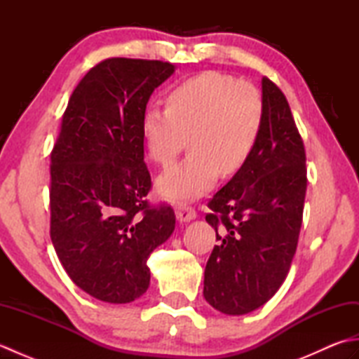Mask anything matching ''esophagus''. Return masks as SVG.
Segmentation results:
<instances>
[{
    "instance_id": "1",
    "label": "esophagus",
    "mask_w": 359,
    "mask_h": 359,
    "mask_svg": "<svg viewBox=\"0 0 359 359\" xmlns=\"http://www.w3.org/2000/svg\"><path fill=\"white\" fill-rule=\"evenodd\" d=\"M175 215H177V219L180 220V222H189V220L196 219L197 212L193 207H189V205L187 203H180L177 210H175Z\"/></svg>"
}]
</instances>
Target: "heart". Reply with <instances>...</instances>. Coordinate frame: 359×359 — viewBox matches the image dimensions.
<instances>
[{
    "instance_id": "1",
    "label": "heart",
    "mask_w": 359,
    "mask_h": 359,
    "mask_svg": "<svg viewBox=\"0 0 359 359\" xmlns=\"http://www.w3.org/2000/svg\"><path fill=\"white\" fill-rule=\"evenodd\" d=\"M264 123V100L256 86L231 75L203 71L175 85L166 109L143 114L142 134L148 157L171 165L187 139L189 154L157 180L158 193L170 201L202 196L220 175L230 177L247 163Z\"/></svg>"
}]
</instances>
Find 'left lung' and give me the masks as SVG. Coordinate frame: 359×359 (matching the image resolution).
Returning <instances> with one entry per match:
<instances>
[{
    "label": "left lung",
    "instance_id": "obj_1",
    "mask_svg": "<svg viewBox=\"0 0 359 359\" xmlns=\"http://www.w3.org/2000/svg\"><path fill=\"white\" fill-rule=\"evenodd\" d=\"M264 123L253 154L208 202L217 245L205 266L203 296L225 315H245L285 280L302 225L306 149L282 90L262 79Z\"/></svg>",
    "mask_w": 359,
    "mask_h": 359
}]
</instances>
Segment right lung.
<instances>
[{
  "label": "right lung",
  "mask_w": 359,
  "mask_h": 359,
  "mask_svg": "<svg viewBox=\"0 0 359 359\" xmlns=\"http://www.w3.org/2000/svg\"><path fill=\"white\" fill-rule=\"evenodd\" d=\"M175 67L108 58L74 89L50 154V239L75 285L128 304L149 287L148 257L170 238L174 210L151 207L142 118Z\"/></svg>",
  "instance_id": "right-lung-1"
}]
</instances>
